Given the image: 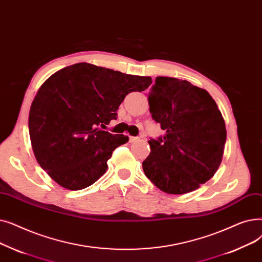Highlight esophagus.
I'll return each instance as SVG.
<instances>
[{"label": "esophagus", "instance_id": "34e87169", "mask_svg": "<svg viewBox=\"0 0 262 262\" xmlns=\"http://www.w3.org/2000/svg\"><path fill=\"white\" fill-rule=\"evenodd\" d=\"M129 141H130V143H134L136 141H139V138H136V136H130Z\"/></svg>", "mask_w": 262, "mask_h": 262}]
</instances>
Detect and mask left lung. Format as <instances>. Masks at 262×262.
I'll list each match as a JSON object with an SVG mask.
<instances>
[{"label": "left lung", "instance_id": "1", "mask_svg": "<svg viewBox=\"0 0 262 262\" xmlns=\"http://www.w3.org/2000/svg\"><path fill=\"white\" fill-rule=\"evenodd\" d=\"M149 111L165 134L148 141L146 177L168 194L197 190L214 176L223 158L226 127L210 94L185 80L158 77Z\"/></svg>", "mask_w": 262, "mask_h": 262}]
</instances>
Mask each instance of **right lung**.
Segmentation results:
<instances>
[{"label":"right lung","instance_id":"1","mask_svg":"<svg viewBox=\"0 0 262 262\" xmlns=\"http://www.w3.org/2000/svg\"><path fill=\"white\" fill-rule=\"evenodd\" d=\"M150 77L126 74L89 63L53 73L37 92L29 115L35 158L65 189L78 191L95 183L107 169V160L129 141L103 131L131 92H143Z\"/></svg>","mask_w":262,"mask_h":262}]
</instances>
